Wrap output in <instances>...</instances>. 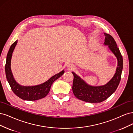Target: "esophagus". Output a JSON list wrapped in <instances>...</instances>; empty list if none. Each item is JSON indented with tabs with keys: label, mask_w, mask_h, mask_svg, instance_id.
Instances as JSON below:
<instances>
[{
	"label": "esophagus",
	"mask_w": 133,
	"mask_h": 133,
	"mask_svg": "<svg viewBox=\"0 0 133 133\" xmlns=\"http://www.w3.org/2000/svg\"><path fill=\"white\" fill-rule=\"evenodd\" d=\"M74 65H73V64H71V63H70V64H68V65H67V68H68V69L69 70H73L74 68Z\"/></svg>",
	"instance_id": "34e87169"
}]
</instances>
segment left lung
<instances>
[{"label": "left lung", "instance_id": "8db88e82", "mask_svg": "<svg viewBox=\"0 0 133 133\" xmlns=\"http://www.w3.org/2000/svg\"><path fill=\"white\" fill-rule=\"evenodd\" d=\"M105 40L104 45L108 46L117 59L118 65L113 77L104 85L95 86L88 84L74 72L72 91L78 99L88 103H100L106 100L117 89L121 79L123 70V57L117 47L116 42L109 34L104 33Z\"/></svg>", "mask_w": 133, "mask_h": 133}]
</instances>
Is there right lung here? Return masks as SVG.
<instances>
[{"label":"right lung","instance_id":"add662e5","mask_svg":"<svg viewBox=\"0 0 133 133\" xmlns=\"http://www.w3.org/2000/svg\"><path fill=\"white\" fill-rule=\"evenodd\" d=\"M18 40L12 44L8 51L5 66L6 79L14 94L21 99L25 101H36L44 98L50 92L51 85L55 81L64 74L63 70L58 74L52 76L45 82L34 85H23L16 82L11 68V61L12 53L18 43Z\"/></svg>","mask_w":133,"mask_h":133}]
</instances>
